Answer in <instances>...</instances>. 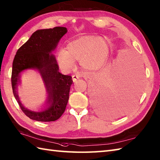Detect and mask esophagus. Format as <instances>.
Masks as SVG:
<instances>
[{
  "mask_svg": "<svg viewBox=\"0 0 160 160\" xmlns=\"http://www.w3.org/2000/svg\"><path fill=\"white\" fill-rule=\"evenodd\" d=\"M79 78H80L79 76H76V75H73V76H72V80H73V82H75L78 79H79Z\"/></svg>",
  "mask_w": 160,
  "mask_h": 160,
  "instance_id": "34e87169",
  "label": "esophagus"
}]
</instances>
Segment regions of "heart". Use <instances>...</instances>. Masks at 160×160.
I'll list each match as a JSON object with an SVG mask.
<instances>
[{
  "label": "heart",
  "mask_w": 160,
  "mask_h": 160,
  "mask_svg": "<svg viewBox=\"0 0 160 160\" xmlns=\"http://www.w3.org/2000/svg\"><path fill=\"white\" fill-rule=\"evenodd\" d=\"M110 47L106 40L101 37L87 36L74 40L58 55V60L64 68L71 69L75 62L80 61L81 67L91 72L100 69L108 60Z\"/></svg>",
  "instance_id": "obj_1"
}]
</instances>
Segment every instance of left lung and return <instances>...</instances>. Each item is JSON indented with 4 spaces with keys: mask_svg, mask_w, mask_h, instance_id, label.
Wrapping results in <instances>:
<instances>
[{
    "mask_svg": "<svg viewBox=\"0 0 160 160\" xmlns=\"http://www.w3.org/2000/svg\"><path fill=\"white\" fill-rule=\"evenodd\" d=\"M142 69L137 55L105 68L91 87L98 113L108 117L123 115L136 102L141 93Z\"/></svg>",
    "mask_w": 160,
    "mask_h": 160,
    "instance_id": "8db88e82",
    "label": "left lung"
}]
</instances>
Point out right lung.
Returning a JSON list of instances; mask_svg holds the SVG:
<instances>
[{
	"label": "right lung",
	"instance_id": "1",
	"mask_svg": "<svg viewBox=\"0 0 160 160\" xmlns=\"http://www.w3.org/2000/svg\"><path fill=\"white\" fill-rule=\"evenodd\" d=\"M67 32L66 28L37 30L18 49L12 64V86L13 93L27 116L39 122H53L59 119L65 111L69 100L72 77L59 72L55 56L51 53L56 48L61 38ZM29 68L37 69L42 75L48 93V107L42 112H36L23 107L17 91L19 73Z\"/></svg>",
	"mask_w": 160,
	"mask_h": 160
}]
</instances>
